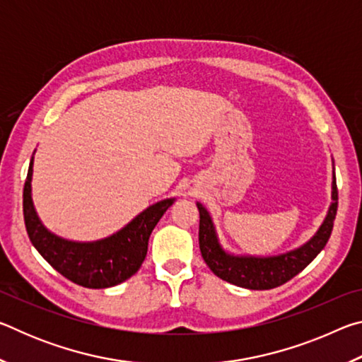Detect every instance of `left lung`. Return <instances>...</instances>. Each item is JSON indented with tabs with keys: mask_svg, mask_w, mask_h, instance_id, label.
<instances>
[{
	"mask_svg": "<svg viewBox=\"0 0 362 362\" xmlns=\"http://www.w3.org/2000/svg\"><path fill=\"white\" fill-rule=\"evenodd\" d=\"M332 199L334 203L330 204L327 217L321 225L320 231L313 236V240L306 243L305 246L292 250V252L278 257H267V259L233 257L223 252V249L220 247L217 241L216 231H214L209 212L204 209L203 204L198 203L201 255H203L206 265L211 268V272L220 279L226 281V283L252 291L274 289V287L297 276L327 244L334 228L337 206H339V203H337L339 192H337L335 177L332 182Z\"/></svg>",
	"mask_w": 362,
	"mask_h": 362,
	"instance_id": "8db88e82",
	"label": "left lung"
}]
</instances>
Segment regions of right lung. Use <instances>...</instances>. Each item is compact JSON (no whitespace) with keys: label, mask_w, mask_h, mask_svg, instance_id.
I'll list each match as a JSON object with an SVG mask.
<instances>
[{"label":"right lung","mask_w":362,"mask_h":362,"mask_svg":"<svg viewBox=\"0 0 362 362\" xmlns=\"http://www.w3.org/2000/svg\"><path fill=\"white\" fill-rule=\"evenodd\" d=\"M32 174L33 158L23 185V220L30 241L56 272L89 289H105L136 274L146 257L153 228L174 204V199L159 201L107 240L71 243L54 236L40 222L32 203Z\"/></svg>","instance_id":"add662e5"}]
</instances>
